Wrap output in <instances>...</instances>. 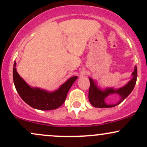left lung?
<instances>
[{
	"label": "left lung",
	"mask_w": 147,
	"mask_h": 147,
	"mask_svg": "<svg viewBox=\"0 0 147 147\" xmlns=\"http://www.w3.org/2000/svg\"><path fill=\"white\" fill-rule=\"evenodd\" d=\"M137 66L136 65L134 71L132 72V79L124 86L117 89H115L113 88H106L105 89H101L97 86L95 81L89 77L90 84L88 92L89 102L94 107L96 108H111L118 105L122 103L132 92L137 81ZM112 94H117L121 97L119 102L115 105H109L105 102L106 97Z\"/></svg>",
	"instance_id": "obj_1"
}]
</instances>
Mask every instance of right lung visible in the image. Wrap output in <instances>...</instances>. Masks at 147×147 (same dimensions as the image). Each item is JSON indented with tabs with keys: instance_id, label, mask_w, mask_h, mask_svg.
Masks as SVG:
<instances>
[{
	"instance_id": "add662e5",
	"label": "right lung",
	"mask_w": 147,
	"mask_h": 147,
	"mask_svg": "<svg viewBox=\"0 0 147 147\" xmlns=\"http://www.w3.org/2000/svg\"><path fill=\"white\" fill-rule=\"evenodd\" d=\"M16 63L13 68V80L18 95L28 105L41 111H50L60 107L65 102L67 94L77 76L70 77L58 89L52 92L39 88L30 86L16 71Z\"/></svg>"
}]
</instances>
